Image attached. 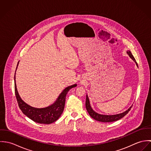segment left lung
Returning a JSON list of instances; mask_svg holds the SVG:
<instances>
[{"label": "left lung", "instance_id": "1", "mask_svg": "<svg viewBox=\"0 0 151 151\" xmlns=\"http://www.w3.org/2000/svg\"><path fill=\"white\" fill-rule=\"evenodd\" d=\"M127 54L129 55V57L136 63V64L137 65V63L135 59V58H134L133 55H132L131 52L128 50L127 52ZM86 110L89 113V114L90 115V116L93 118V119L99 121V122H105V123H107V122H115L117 121L118 120H120V119L123 118L124 116H126L130 110V109L132 108V106H131L130 108L127 110L126 111L120 113V114H115V115H103V114H98L97 113H96L95 111H93L92 110V109L90 106V104H89V99L88 96L86 95Z\"/></svg>", "mask_w": 151, "mask_h": 151}]
</instances>
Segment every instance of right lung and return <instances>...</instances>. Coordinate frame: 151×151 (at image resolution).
<instances>
[{
    "instance_id": "obj_1",
    "label": "right lung",
    "mask_w": 151,
    "mask_h": 151,
    "mask_svg": "<svg viewBox=\"0 0 151 151\" xmlns=\"http://www.w3.org/2000/svg\"><path fill=\"white\" fill-rule=\"evenodd\" d=\"M18 65L19 63L17 65ZM17 68V67H16V69ZM76 86L77 84H74L65 88L59 95L57 101L51 106H49L47 108L38 109L29 106L21 99L17 92L16 84V77L14 76L15 94L19 108L25 116H27L34 122L41 124H49L52 123L60 117L65 108V96L68 91L72 88Z\"/></svg>"
}]
</instances>
